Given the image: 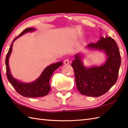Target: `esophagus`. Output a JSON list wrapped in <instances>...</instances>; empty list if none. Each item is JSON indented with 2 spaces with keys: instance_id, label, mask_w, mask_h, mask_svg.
<instances>
[{
  "instance_id": "obj_1",
  "label": "esophagus",
  "mask_w": 128,
  "mask_h": 128,
  "mask_svg": "<svg viewBox=\"0 0 128 128\" xmlns=\"http://www.w3.org/2000/svg\"><path fill=\"white\" fill-rule=\"evenodd\" d=\"M64 64H66V65H68L69 64V60L68 59H66L64 61Z\"/></svg>"
}]
</instances>
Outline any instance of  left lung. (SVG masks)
<instances>
[{
    "mask_svg": "<svg viewBox=\"0 0 128 128\" xmlns=\"http://www.w3.org/2000/svg\"><path fill=\"white\" fill-rule=\"evenodd\" d=\"M86 48L104 52L107 59L100 66L87 67L82 62L83 55L76 54L71 66L74 71L76 87L81 94L99 97L106 94L117 81L121 64L120 52L115 40L107 36L100 37L96 43H90Z\"/></svg>",
    "mask_w": 128,
    "mask_h": 128,
    "instance_id": "obj_1",
    "label": "left lung"
}]
</instances>
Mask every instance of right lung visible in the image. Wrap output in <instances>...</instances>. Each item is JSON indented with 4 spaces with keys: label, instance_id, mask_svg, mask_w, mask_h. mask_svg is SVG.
I'll return each mask as SVG.
<instances>
[{
    "label": "right lung",
    "instance_id": "1",
    "mask_svg": "<svg viewBox=\"0 0 128 128\" xmlns=\"http://www.w3.org/2000/svg\"><path fill=\"white\" fill-rule=\"evenodd\" d=\"M36 30L34 28H27L21 32L18 37L12 40L9 51L5 59L6 68V76L8 80L12 84L13 88L21 96L28 98L40 97L46 96L50 90V80L53 72L62 65V62H59L52 64L46 67L42 74L36 80L30 83H25L16 79L12 76L9 66V59L12 52L13 43L18 37L22 36L27 32H34Z\"/></svg>",
    "mask_w": 128,
    "mask_h": 128
}]
</instances>
